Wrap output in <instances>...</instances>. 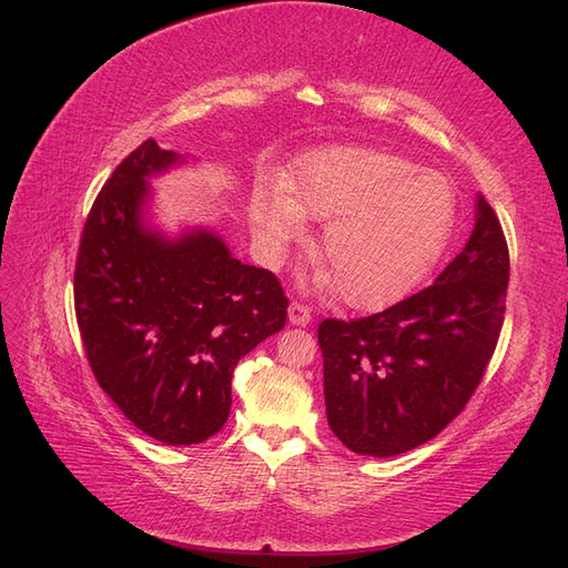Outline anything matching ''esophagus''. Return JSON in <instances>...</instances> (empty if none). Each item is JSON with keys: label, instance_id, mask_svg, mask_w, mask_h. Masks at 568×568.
<instances>
[{"label": "esophagus", "instance_id": "obj_1", "mask_svg": "<svg viewBox=\"0 0 568 568\" xmlns=\"http://www.w3.org/2000/svg\"><path fill=\"white\" fill-rule=\"evenodd\" d=\"M287 316H290V324L293 326H307L312 322V310L307 307V304L302 302H290L287 307Z\"/></svg>", "mask_w": 568, "mask_h": 568}]
</instances>
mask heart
Instances as JSON below:
<instances>
[{"label":"heart","mask_w":568,"mask_h":568,"mask_svg":"<svg viewBox=\"0 0 568 568\" xmlns=\"http://www.w3.org/2000/svg\"><path fill=\"white\" fill-rule=\"evenodd\" d=\"M252 225L281 254L307 232V215L326 221L322 258L345 304L382 310L425 278L456 223V194L442 172L382 149H326L304 158L293 192L275 184L252 199Z\"/></svg>","instance_id":"b5f03b06"}]
</instances>
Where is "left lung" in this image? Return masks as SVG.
Returning <instances> with one entry per match:
<instances>
[{
	"mask_svg": "<svg viewBox=\"0 0 568 568\" xmlns=\"http://www.w3.org/2000/svg\"><path fill=\"white\" fill-rule=\"evenodd\" d=\"M508 246L477 196L473 235L429 287L379 314L318 324L328 427L359 456L434 439L485 376L504 326Z\"/></svg>",
	"mask_w": 568,
	"mask_h": 568,
	"instance_id": "8db88e82",
	"label": "left lung"
}]
</instances>
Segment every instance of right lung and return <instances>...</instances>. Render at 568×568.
<instances>
[{"label":"right lung","instance_id":"1","mask_svg":"<svg viewBox=\"0 0 568 568\" xmlns=\"http://www.w3.org/2000/svg\"><path fill=\"white\" fill-rule=\"evenodd\" d=\"M182 155L149 139L114 168L85 217L74 307L95 382L143 434L201 444L230 415L237 362L285 326L287 297L211 230L145 225L149 178Z\"/></svg>","mask_w":568,"mask_h":568}]
</instances>
